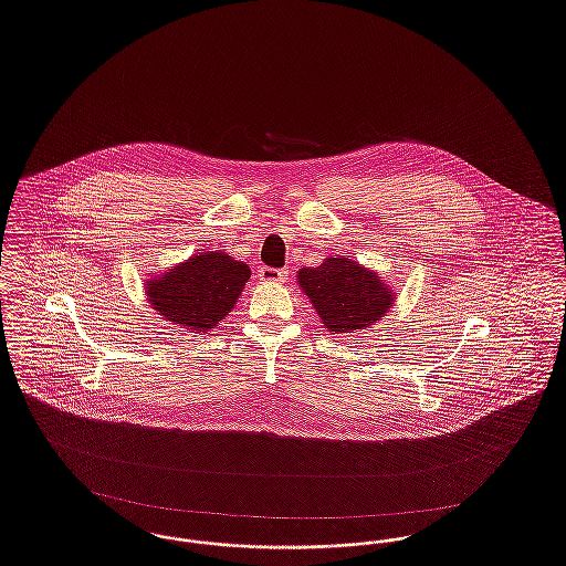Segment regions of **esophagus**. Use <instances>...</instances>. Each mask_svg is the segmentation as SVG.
Listing matches in <instances>:
<instances>
[{
	"label": "esophagus",
	"instance_id": "1",
	"mask_svg": "<svg viewBox=\"0 0 566 566\" xmlns=\"http://www.w3.org/2000/svg\"><path fill=\"white\" fill-rule=\"evenodd\" d=\"M259 280L261 282H270V284H280L286 280L284 270H272V268H261L259 270Z\"/></svg>",
	"mask_w": 566,
	"mask_h": 566
}]
</instances>
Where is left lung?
<instances>
[{"label": "left lung", "instance_id": "left-lung-1", "mask_svg": "<svg viewBox=\"0 0 566 566\" xmlns=\"http://www.w3.org/2000/svg\"><path fill=\"white\" fill-rule=\"evenodd\" d=\"M296 282L333 335L370 328L387 316L398 296L379 272L340 254L324 259L317 268H301Z\"/></svg>", "mask_w": 566, "mask_h": 566}]
</instances>
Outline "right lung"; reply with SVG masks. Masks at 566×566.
Masks as SVG:
<instances>
[{"mask_svg": "<svg viewBox=\"0 0 566 566\" xmlns=\"http://www.w3.org/2000/svg\"><path fill=\"white\" fill-rule=\"evenodd\" d=\"M250 268L221 250H203L145 280V294L161 319L191 333H208L233 310Z\"/></svg>", "mask_w": 566, "mask_h": 566, "instance_id": "right-lung-1", "label": "right lung"}]
</instances>
